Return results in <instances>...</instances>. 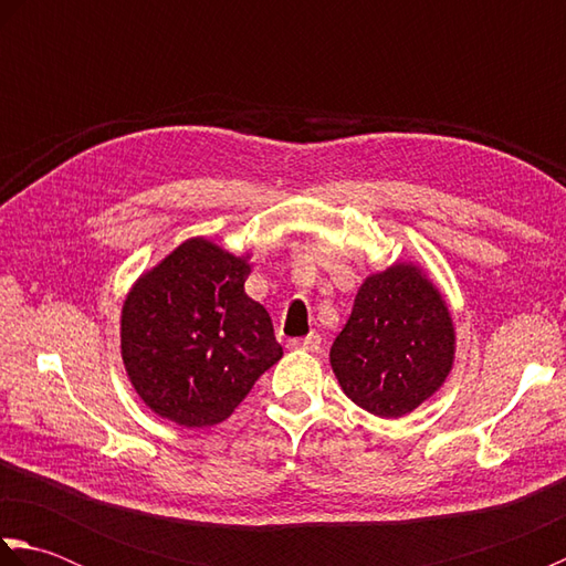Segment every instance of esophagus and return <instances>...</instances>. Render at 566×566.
I'll return each instance as SVG.
<instances>
[{"instance_id": "34e87169", "label": "esophagus", "mask_w": 566, "mask_h": 566, "mask_svg": "<svg viewBox=\"0 0 566 566\" xmlns=\"http://www.w3.org/2000/svg\"><path fill=\"white\" fill-rule=\"evenodd\" d=\"M292 350H306V353H316L321 350V335L318 333H311L308 338H294L290 340Z\"/></svg>"}]
</instances>
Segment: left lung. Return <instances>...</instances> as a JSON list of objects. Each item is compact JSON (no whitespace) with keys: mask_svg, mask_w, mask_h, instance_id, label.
Listing matches in <instances>:
<instances>
[{"mask_svg":"<svg viewBox=\"0 0 566 566\" xmlns=\"http://www.w3.org/2000/svg\"><path fill=\"white\" fill-rule=\"evenodd\" d=\"M452 355L454 328L440 292L411 264H394L359 286L331 365L357 406L401 418L442 387Z\"/></svg>","mask_w":566,"mask_h":566,"instance_id":"left-lung-1","label":"left lung"}]
</instances>
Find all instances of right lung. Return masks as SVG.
I'll use <instances>...</instances> for the list:
<instances>
[{
  "label": "right lung",
  "mask_w": 566,
  "mask_h": 566,
  "mask_svg": "<svg viewBox=\"0 0 566 566\" xmlns=\"http://www.w3.org/2000/svg\"><path fill=\"white\" fill-rule=\"evenodd\" d=\"M248 274L243 258L195 238L130 290L122 355L158 416L185 428L221 423L280 363L272 318L243 290Z\"/></svg>",
  "instance_id": "right-lung-1"
}]
</instances>
